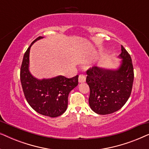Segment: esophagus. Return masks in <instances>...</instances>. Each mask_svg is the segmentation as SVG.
I'll return each instance as SVG.
<instances>
[{
  "label": "esophagus",
  "mask_w": 149,
  "mask_h": 149,
  "mask_svg": "<svg viewBox=\"0 0 149 149\" xmlns=\"http://www.w3.org/2000/svg\"><path fill=\"white\" fill-rule=\"evenodd\" d=\"M85 81V77L83 74H80L79 76V83H84Z\"/></svg>",
  "instance_id": "34e87169"
}]
</instances>
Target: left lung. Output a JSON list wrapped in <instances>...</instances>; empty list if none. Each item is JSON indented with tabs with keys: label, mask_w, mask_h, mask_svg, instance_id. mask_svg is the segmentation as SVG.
Returning a JSON list of instances; mask_svg holds the SVG:
<instances>
[{
	"label": "left lung",
	"mask_w": 149,
	"mask_h": 149,
	"mask_svg": "<svg viewBox=\"0 0 149 149\" xmlns=\"http://www.w3.org/2000/svg\"><path fill=\"white\" fill-rule=\"evenodd\" d=\"M117 68L94 66L87 72L90 89L89 104L99 115H109L121 109L129 99L134 81L132 58L121 45Z\"/></svg>",
	"instance_id": "left-lung-1"
}]
</instances>
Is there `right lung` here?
I'll return each mask as SVG.
<instances>
[{"instance_id": "right-lung-1", "label": "right lung", "mask_w": 149, "mask_h": 149, "mask_svg": "<svg viewBox=\"0 0 149 149\" xmlns=\"http://www.w3.org/2000/svg\"><path fill=\"white\" fill-rule=\"evenodd\" d=\"M39 36L32 42L24 56L20 80L24 95L30 107L40 115L56 117L68 107L69 93L78 85L79 76L67 79L62 75L49 79L36 78L30 71V51L32 45L43 38Z\"/></svg>"}]
</instances>
